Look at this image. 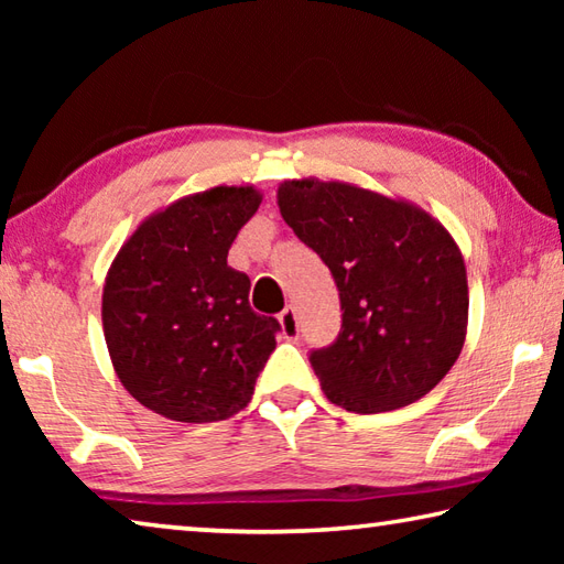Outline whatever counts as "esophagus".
I'll return each instance as SVG.
<instances>
[{
  "label": "esophagus",
  "mask_w": 564,
  "mask_h": 564,
  "mask_svg": "<svg viewBox=\"0 0 564 564\" xmlns=\"http://www.w3.org/2000/svg\"><path fill=\"white\" fill-rule=\"evenodd\" d=\"M279 323H281V336L285 340L299 338V316H295V308H285L279 316Z\"/></svg>",
  "instance_id": "34e87169"
}]
</instances>
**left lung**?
Masks as SVG:
<instances>
[{
	"label": "left lung",
	"mask_w": 564,
	"mask_h": 564,
	"mask_svg": "<svg viewBox=\"0 0 564 564\" xmlns=\"http://www.w3.org/2000/svg\"><path fill=\"white\" fill-rule=\"evenodd\" d=\"M275 198L338 285V338L311 352L326 398L386 413L431 393L467 333V273L451 231L405 198L346 181L289 178Z\"/></svg>",
	"instance_id": "1"
}]
</instances>
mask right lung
<instances>
[{
	"mask_svg": "<svg viewBox=\"0 0 564 564\" xmlns=\"http://www.w3.org/2000/svg\"><path fill=\"white\" fill-rule=\"evenodd\" d=\"M263 202L256 186H214L159 208L111 261L101 323L111 366L141 405L178 423L246 408L279 321L248 305V275L226 263Z\"/></svg>",
	"mask_w": 564,
	"mask_h": 564,
	"instance_id": "add662e5",
	"label": "right lung"
}]
</instances>
